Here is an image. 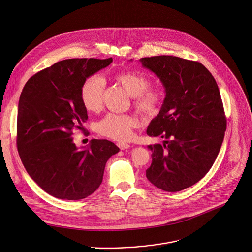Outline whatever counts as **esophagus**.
<instances>
[{
	"label": "esophagus",
	"instance_id": "obj_1",
	"mask_svg": "<svg viewBox=\"0 0 252 252\" xmlns=\"http://www.w3.org/2000/svg\"><path fill=\"white\" fill-rule=\"evenodd\" d=\"M117 145H118V147H119L121 150H126V149H128V148L130 147L128 144L124 143V142H119Z\"/></svg>",
	"mask_w": 252,
	"mask_h": 252
}]
</instances>
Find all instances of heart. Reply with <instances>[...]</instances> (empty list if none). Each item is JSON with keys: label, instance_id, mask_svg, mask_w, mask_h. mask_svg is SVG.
I'll use <instances>...</instances> for the list:
<instances>
[{"label": "heart", "instance_id": "1", "mask_svg": "<svg viewBox=\"0 0 252 252\" xmlns=\"http://www.w3.org/2000/svg\"><path fill=\"white\" fill-rule=\"evenodd\" d=\"M113 79L130 95L134 108L144 117H152L158 112L163 101V94L158 89L151 88L150 81L139 73L124 71L117 73ZM104 82L98 76L89 77L81 87V100L88 111H98L103 102ZM138 126V120L130 114L108 113L96 126V131L106 138L116 141H127L132 129Z\"/></svg>", "mask_w": 252, "mask_h": 252}]
</instances>
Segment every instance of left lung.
Listing matches in <instances>:
<instances>
[{
  "instance_id": "1",
  "label": "left lung",
  "mask_w": 252,
  "mask_h": 252,
  "mask_svg": "<svg viewBox=\"0 0 252 252\" xmlns=\"http://www.w3.org/2000/svg\"><path fill=\"white\" fill-rule=\"evenodd\" d=\"M165 88V99L147 134L161 136L146 171L154 186L179 192L199 182L213 166L223 143L226 118L218 85L203 64L171 55L140 59Z\"/></svg>"
}]
</instances>
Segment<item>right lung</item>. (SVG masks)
Masks as SVG:
<instances>
[{
    "label": "right lung",
    "mask_w": 252,
    "mask_h": 252,
    "mask_svg": "<svg viewBox=\"0 0 252 252\" xmlns=\"http://www.w3.org/2000/svg\"><path fill=\"white\" fill-rule=\"evenodd\" d=\"M112 58L59 61L33 75L22 90L17 117V148L29 176L49 195L80 200L100 186L105 164L120 149L91 140L78 149L72 131L88 119L81 100L85 80Z\"/></svg>",
    "instance_id": "add662e5"
}]
</instances>
